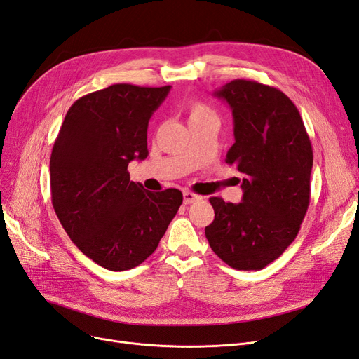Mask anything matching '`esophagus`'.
Wrapping results in <instances>:
<instances>
[{"mask_svg":"<svg viewBox=\"0 0 359 359\" xmlns=\"http://www.w3.org/2000/svg\"><path fill=\"white\" fill-rule=\"evenodd\" d=\"M182 196H184V203H186V205L193 203V202H198V201H201V199H202V196H199V194H196V193H191V191H189V190L184 191V193H182Z\"/></svg>","mask_w":359,"mask_h":359,"instance_id":"esophagus-1","label":"esophagus"}]
</instances>
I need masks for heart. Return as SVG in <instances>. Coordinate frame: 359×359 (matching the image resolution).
I'll list each match as a JSON object with an SVG mask.
<instances>
[{"mask_svg": "<svg viewBox=\"0 0 359 359\" xmlns=\"http://www.w3.org/2000/svg\"><path fill=\"white\" fill-rule=\"evenodd\" d=\"M187 112H189V123L191 121H201V119L206 118H215L214 111L208 104H205L203 102L193 100L187 104Z\"/></svg>", "mask_w": 359, "mask_h": 359, "instance_id": "heart-1", "label": "heart"}]
</instances>
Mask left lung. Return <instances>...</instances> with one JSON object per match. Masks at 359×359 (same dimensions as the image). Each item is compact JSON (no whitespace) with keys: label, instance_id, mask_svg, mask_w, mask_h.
<instances>
[{"label":"left lung","instance_id":"1","mask_svg":"<svg viewBox=\"0 0 359 359\" xmlns=\"http://www.w3.org/2000/svg\"><path fill=\"white\" fill-rule=\"evenodd\" d=\"M231 106L235 144L226 163L243 173L240 203L211 198L212 252L235 269H262L295 240L310 203L313 149L297 106L274 86L235 79L214 93Z\"/></svg>","mask_w":359,"mask_h":359}]
</instances>
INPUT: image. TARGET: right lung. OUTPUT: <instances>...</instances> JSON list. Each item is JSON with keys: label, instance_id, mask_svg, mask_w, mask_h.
<instances>
[{"label": "right lung", "instance_id": "right-lung-1", "mask_svg": "<svg viewBox=\"0 0 359 359\" xmlns=\"http://www.w3.org/2000/svg\"><path fill=\"white\" fill-rule=\"evenodd\" d=\"M160 88L115 83L69 109L50 154L52 205L70 240L97 265L126 271L154 253L182 203L177 189L147 191L130 181L132 160L148 156L149 118Z\"/></svg>", "mask_w": 359, "mask_h": 359}]
</instances>
